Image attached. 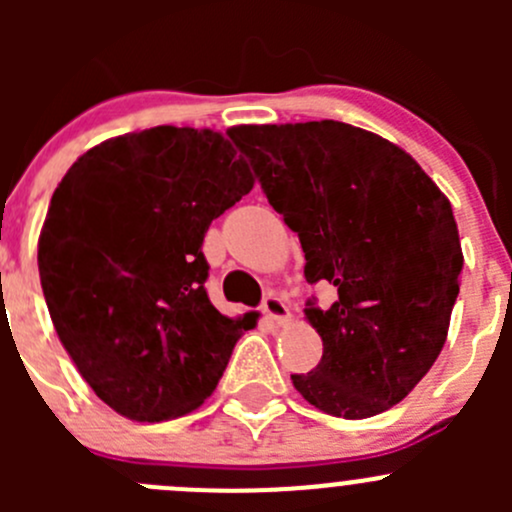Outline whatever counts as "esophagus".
Instances as JSON below:
<instances>
[{"label": "esophagus", "mask_w": 512, "mask_h": 512, "mask_svg": "<svg viewBox=\"0 0 512 512\" xmlns=\"http://www.w3.org/2000/svg\"><path fill=\"white\" fill-rule=\"evenodd\" d=\"M262 312H265L267 317H270L272 322H277V324H287L289 322L287 302L280 297V294H275V292H270L265 299H262Z\"/></svg>", "instance_id": "esophagus-1"}]
</instances>
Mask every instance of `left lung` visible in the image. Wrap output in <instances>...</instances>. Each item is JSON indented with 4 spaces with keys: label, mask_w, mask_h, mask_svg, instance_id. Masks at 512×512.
<instances>
[{
    "label": "left lung",
    "mask_w": 512,
    "mask_h": 512,
    "mask_svg": "<svg viewBox=\"0 0 512 512\" xmlns=\"http://www.w3.org/2000/svg\"><path fill=\"white\" fill-rule=\"evenodd\" d=\"M227 136L297 232L309 285L337 287L329 309L304 307L324 354L292 374L294 389L349 421L391 409L446 344L463 270L448 198L409 153L349 123L237 126Z\"/></svg>",
    "instance_id": "1"
}]
</instances>
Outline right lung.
Masks as SVG:
<instances>
[{
	"label": "right lung",
	"instance_id": "add662e5",
	"mask_svg": "<svg viewBox=\"0 0 512 512\" xmlns=\"http://www.w3.org/2000/svg\"><path fill=\"white\" fill-rule=\"evenodd\" d=\"M252 185L223 133L156 126L86 151L51 195L46 307L79 374L121 416H185L218 386L247 322L208 299L203 237Z\"/></svg>",
	"mask_w": 512,
	"mask_h": 512
}]
</instances>
